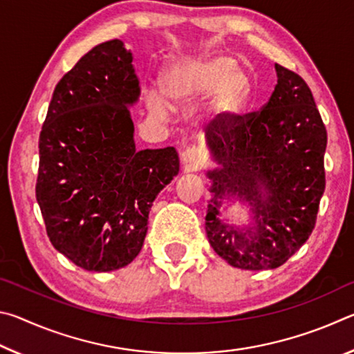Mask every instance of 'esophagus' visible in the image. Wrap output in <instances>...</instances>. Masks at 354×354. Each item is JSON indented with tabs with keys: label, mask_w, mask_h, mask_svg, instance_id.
Segmentation results:
<instances>
[{
	"label": "esophagus",
	"mask_w": 354,
	"mask_h": 354,
	"mask_svg": "<svg viewBox=\"0 0 354 354\" xmlns=\"http://www.w3.org/2000/svg\"><path fill=\"white\" fill-rule=\"evenodd\" d=\"M205 159H206L205 151L198 147H187L181 154V160L192 171L200 170L203 164H205Z\"/></svg>",
	"instance_id": "obj_1"
}]
</instances>
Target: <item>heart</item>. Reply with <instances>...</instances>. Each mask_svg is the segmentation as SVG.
Instances as JSON below:
<instances>
[{
  "label": "heart",
  "instance_id": "1",
  "mask_svg": "<svg viewBox=\"0 0 354 354\" xmlns=\"http://www.w3.org/2000/svg\"><path fill=\"white\" fill-rule=\"evenodd\" d=\"M231 56H205L173 65L164 76L165 92L176 106L214 93V111L227 117L247 104L251 93L250 77L237 70ZM147 104L159 117L167 115L170 106L158 87L147 88Z\"/></svg>",
  "mask_w": 354,
  "mask_h": 354
}]
</instances>
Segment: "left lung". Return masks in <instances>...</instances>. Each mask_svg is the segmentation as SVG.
<instances>
[{"instance_id": "8db88e82", "label": "left lung", "mask_w": 354, "mask_h": 354, "mask_svg": "<svg viewBox=\"0 0 354 354\" xmlns=\"http://www.w3.org/2000/svg\"><path fill=\"white\" fill-rule=\"evenodd\" d=\"M274 67L278 84L262 109L217 115L206 133L221 165L207 173L214 198L206 234L215 253L242 270H272L295 254L314 230L325 192L328 136L313 92L295 71ZM225 194L254 206V228L239 230L218 218Z\"/></svg>"}]
</instances>
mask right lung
Here are the masks:
<instances>
[{
  "label": "right lung",
  "instance_id": "obj_1",
  "mask_svg": "<svg viewBox=\"0 0 354 354\" xmlns=\"http://www.w3.org/2000/svg\"><path fill=\"white\" fill-rule=\"evenodd\" d=\"M139 95L133 55L113 39L62 76L48 106L35 196L53 247L84 270L134 261L154 198L179 171L173 147L136 149L128 104Z\"/></svg>",
  "mask_w": 354,
  "mask_h": 354
}]
</instances>
